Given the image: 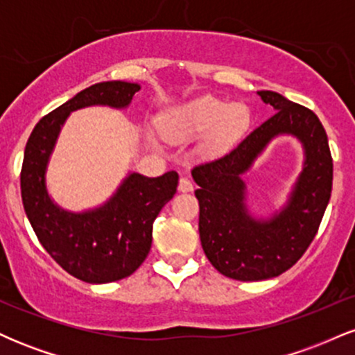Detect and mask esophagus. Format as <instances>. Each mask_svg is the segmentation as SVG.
I'll use <instances>...</instances> for the list:
<instances>
[{"label":"esophagus","mask_w":355,"mask_h":355,"mask_svg":"<svg viewBox=\"0 0 355 355\" xmlns=\"http://www.w3.org/2000/svg\"><path fill=\"white\" fill-rule=\"evenodd\" d=\"M178 190H180V191H191V190H193V182H191L189 177H182L180 182H178Z\"/></svg>","instance_id":"34e87169"}]
</instances>
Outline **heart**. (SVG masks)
<instances>
[{
    "label": "heart",
    "instance_id": "b5f03b06",
    "mask_svg": "<svg viewBox=\"0 0 355 355\" xmlns=\"http://www.w3.org/2000/svg\"><path fill=\"white\" fill-rule=\"evenodd\" d=\"M250 126L245 105H230L215 96L200 98L172 108L162 118V130L170 138H190L210 132L209 145L223 148L239 140Z\"/></svg>",
    "mask_w": 355,
    "mask_h": 355
}]
</instances>
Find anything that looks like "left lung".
<instances>
[{"instance_id":"1","label":"left lung","mask_w":355,"mask_h":355,"mask_svg":"<svg viewBox=\"0 0 355 355\" xmlns=\"http://www.w3.org/2000/svg\"><path fill=\"white\" fill-rule=\"evenodd\" d=\"M275 115L259 125L229 153L193 166L198 189V232L207 259L220 274L242 282L284 274L315 237L332 191L334 164L327 133L312 110L275 92H257ZM292 132L306 146V166L288 209L268 223L248 217L239 175L272 137Z\"/></svg>"}]
</instances>
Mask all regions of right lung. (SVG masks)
Returning a JSON list of instances; mask_svg holds the SVG:
<instances>
[{
  "mask_svg": "<svg viewBox=\"0 0 355 355\" xmlns=\"http://www.w3.org/2000/svg\"><path fill=\"white\" fill-rule=\"evenodd\" d=\"M140 89L137 83L103 81L44 115L24 148L21 198L36 237L55 262L88 284H108L132 275L152 247L153 220L173 197L178 173L157 178L132 173L115 197L98 210L68 214L58 209L44 189V170L61 125L73 110L89 105L123 108Z\"/></svg>",
  "mask_w": 355,
  "mask_h": 355,
  "instance_id": "add662e5",
  "label": "right lung"
}]
</instances>
